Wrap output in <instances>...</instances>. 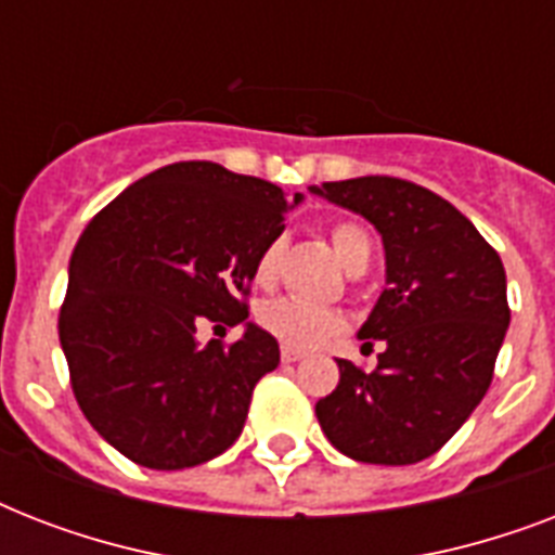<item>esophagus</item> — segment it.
Wrapping results in <instances>:
<instances>
[{
    "mask_svg": "<svg viewBox=\"0 0 555 555\" xmlns=\"http://www.w3.org/2000/svg\"><path fill=\"white\" fill-rule=\"evenodd\" d=\"M302 360V351H296V348H282V363H299Z\"/></svg>",
    "mask_w": 555,
    "mask_h": 555,
    "instance_id": "esophagus-1",
    "label": "esophagus"
}]
</instances>
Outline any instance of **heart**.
Returning a JSON list of instances; mask_svg holds the SVG:
<instances>
[{"mask_svg": "<svg viewBox=\"0 0 555 555\" xmlns=\"http://www.w3.org/2000/svg\"><path fill=\"white\" fill-rule=\"evenodd\" d=\"M331 244L337 250V259L343 261V268L351 270L369 268L371 259V238L360 224L351 221H339L331 230ZM279 256H282V242H270L256 259V270L253 276L261 287H270L276 282ZM261 328L273 334V337L287 348L296 351H311V348L322 346L325 339H331L343 328V317L334 308H322V305H308L299 299H273L259 311Z\"/></svg>", "mask_w": 555, "mask_h": 555, "instance_id": "obj_1", "label": "heart"}]
</instances>
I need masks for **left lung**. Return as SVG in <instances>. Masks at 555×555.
Returning a JSON list of instances; mask_svg holds the SVG:
<instances>
[{
	"label": "left lung",
	"mask_w": 555,
	"mask_h": 555,
	"mask_svg": "<svg viewBox=\"0 0 555 555\" xmlns=\"http://www.w3.org/2000/svg\"><path fill=\"white\" fill-rule=\"evenodd\" d=\"M374 224L386 287L357 337L383 339L377 369L337 360L339 383L317 403L325 438L363 464L435 455L481 403L509 325L499 253L449 201L403 178L311 186Z\"/></svg>",
	"instance_id": "1"
}]
</instances>
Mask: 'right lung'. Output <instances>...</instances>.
<instances>
[{"instance_id": "add662e5", "label": "right lung", "mask_w": 555, "mask_h": 555, "mask_svg": "<svg viewBox=\"0 0 555 555\" xmlns=\"http://www.w3.org/2000/svg\"><path fill=\"white\" fill-rule=\"evenodd\" d=\"M294 204L270 181L181 160L126 186L82 230L60 346L86 421L129 461L186 469L242 435L279 343L247 322L259 253ZM201 315L245 322L233 347H198Z\"/></svg>"}]
</instances>
